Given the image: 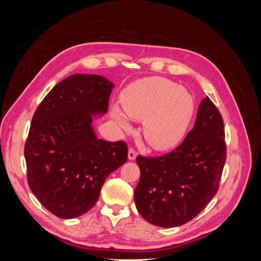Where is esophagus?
<instances>
[{"mask_svg": "<svg viewBox=\"0 0 261 261\" xmlns=\"http://www.w3.org/2000/svg\"><path fill=\"white\" fill-rule=\"evenodd\" d=\"M136 156H137V151H136V150L134 149V148H129V150H128V160H130V161L135 160Z\"/></svg>", "mask_w": 261, "mask_h": 261, "instance_id": "obj_1", "label": "esophagus"}]
</instances>
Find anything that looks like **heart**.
Segmentation results:
<instances>
[{
    "label": "heart",
    "instance_id": "1",
    "mask_svg": "<svg viewBox=\"0 0 261 261\" xmlns=\"http://www.w3.org/2000/svg\"><path fill=\"white\" fill-rule=\"evenodd\" d=\"M121 103L129 117L144 121L145 139L158 150L170 149L179 143L195 109L191 94L160 77L143 78L133 83L123 91ZM112 116L122 128L130 129L128 118L120 109L114 107Z\"/></svg>",
    "mask_w": 261,
    "mask_h": 261
}]
</instances>
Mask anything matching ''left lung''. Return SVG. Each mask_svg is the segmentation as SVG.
I'll use <instances>...</instances> for the list:
<instances>
[{
	"label": "left lung",
	"instance_id": "8db88e82",
	"mask_svg": "<svg viewBox=\"0 0 261 261\" xmlns=\"http://www.w3.org/2000/svg\"><path fill=\"white\" fill-rule=\"evenodd\" d=\"M223 118L213 102L201 100L194 128L177 148L161 156L138 155L135 204L149 223L175 227L206 208L219 189L226 160Z\"/></svg>",
	"mask_w": 261,
	"mask_h": 261
}]
</instances>
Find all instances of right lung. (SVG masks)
<instances>
[{
	"instance_id": "1",
	"label": "right lung",
	"mask_w": 261,
	"mask_h": 261,
	"mask_svg": "<svg viewBox=\"0 0 261 261\" xmlns=\"http://www.w3.org/2000/svg\"><path fill=\"white\" fill-rule=\"evenodd\" d=\"M114 85L98 75L75 74L37 108L25 145L31 192L54 216L74 219L96 204L107 177L127 161L124 141L98 139L92 116L108 112Z\"/></svg>"
}]
</instances>
